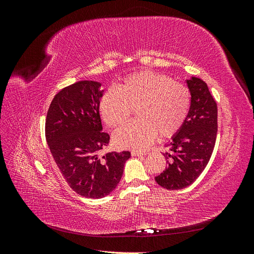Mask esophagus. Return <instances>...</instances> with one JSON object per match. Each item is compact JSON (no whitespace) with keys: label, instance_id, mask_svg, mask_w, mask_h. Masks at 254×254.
Segmentation results:
<instances>
[{"label":"esophagus","instance_id":"esophagus-1","mask_svg":"<svg viewBox=\"0 0 254 254\" xmlns=\"http://www.w3.org/2000/svg\"><path fill=\"white\" fill-rule=\"evenodd\" d=\"M131 155L133 157H140V156L147 155V152H146V151H139V150H131Z\"/></svg>","mask_w":254,"mask_h":254}]
</instances>
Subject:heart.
Instances as JSON below:
<instances>
[{
	"label": "heart",
	"mask_w": 254,
	"mask_h": 254,
	"mask_svg": "<svg viewBox=\"0 0 254 254\" xmlns=\"http://www.w3.org/2000/svg\"><path fill=\"white\" fill-rule=\"evenodd\" d=\"M189 89L166 75L144 71L129 75L118 88L111 87L99 102V112L109 127H118L136 108L140 120L129 122L113 134L123 148L143 149L161 136H171L182 127L190 109Z\"/></svg>",
	"instance_id": "b5f03b06"
}]
</instances>
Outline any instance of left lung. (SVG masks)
Returning a JSON list of instances; mask_svg holds the SVG:
<instances>
[{
	"mask_svg": "<svg viewBox=\"0 0 254 254\" xmlns=\"http://www.w3.org/2000/svg\"><path fill=\"white\" fill-rule=\"evenodd\" d=\"M190 105L186 122L164 153L167 167L155 180L166 190H182L190 186L209 163L217 133V105L206 83L190 76L186 79Z\"/></svg>",
	"mask_w": 254,
	"mask_h": 254,
	"instance_id": "obj_1",
	"label": "left lung"
}]
</instances>
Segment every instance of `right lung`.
Returning <instances> with one entry per match:
<instances>
[{"mask_svg":"<svg viewBox=\"0 0 254 254\" xmlns=\"http://www.w3.org/2000/svg\"><path fill=\"white\" fill-rule=\"evenodd\" d=\"M102 83L82 80L55 95L45 122V136L54 160L70 188L82 197L108 196L119 184L129 151L99 156L110 136L103 132L99 102Z\"/></svg>","mask_w":254,"mask_h":254,"instance_id":"1","label":"right lung"}]
</instances>
